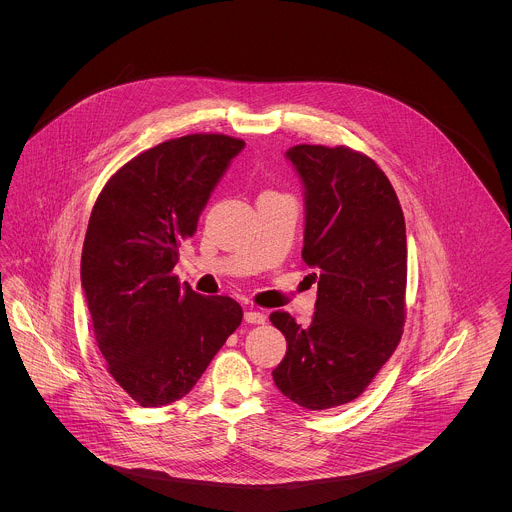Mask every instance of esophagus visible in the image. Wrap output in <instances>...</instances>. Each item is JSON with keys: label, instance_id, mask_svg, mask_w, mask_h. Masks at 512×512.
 Masks as SVG:
<instances>
[{"label": "esophagus", "instance_id": "1", "mask_svg": "<svg viewBox=\"0 0 512 512\" xmlns=\"http://www.w3.org/2000/svg\"><path fill=\"white\" fill-rule=\"evenodd\" d=\"M244 319H246V323H252V325H262V323H266V313H262V311H256V309H248V311L244 313Z\"/></svg>", "mask_w": 512, "mask_h": 512}]
</instances>
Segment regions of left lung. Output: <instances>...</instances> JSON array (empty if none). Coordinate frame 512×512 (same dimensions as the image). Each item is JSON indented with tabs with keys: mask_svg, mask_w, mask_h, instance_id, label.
Segmentation results:
<instances>
[{
	"mask_svg": "<svg viewBox=\"0 0 512 512\" xmlns=\"http://www.w3.org/2000/svg\"><path fill=\"white\" fill-rule=\"evenodd\" d=\"M305 189L301 258L315 268V313L274 311L288 351L272 376L307 410L353 402L400 343L406 319V224L384 171L351 147H290Z\"/></svg>",
	"mask_w": 512,
	"mask_h": 512,
	"instance_id": "1",
	"label": "left lung"
}]
</instances>
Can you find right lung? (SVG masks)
Here are the masks:
<instances>
[{
    "mask_svg": "<svg viewBox=\"0 0 512 512\" xmlns=\"http://www.w3.org/2000/svg\"><path fill=\"white\" fill-rule=\"evenodd\" d=\"M242 147L222 134L167 140L122 165L94 203L82 290L108 372L144 408L189 394L242 321L232 297L193 292L173 274Z\"/></svg>",
    "mask_w": 512,
    "mask_h": 512,
    "instance_id": "obj_1",
    "label": "right lung"
}]
</instances>
